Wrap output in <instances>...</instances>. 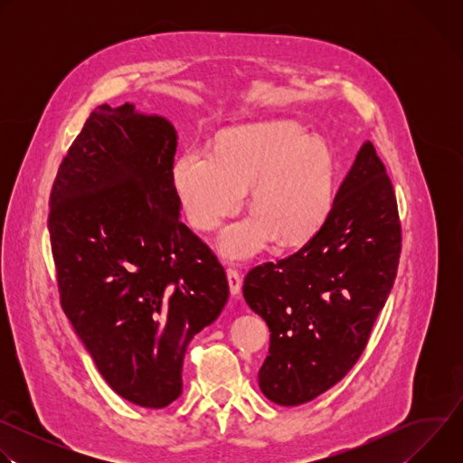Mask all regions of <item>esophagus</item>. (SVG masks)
Segmentation results:
<instances>
[{
    "label": "esophagus",
    "instance_id": "esophagus-1",
    "mask_svg": "<svg viewBox=\"0 0 463 463\" xmlns=\"http://www.w3.org/2000/svg\"><path fill=\"white\" fill-rule=\"evenodd\" d=\"M227 280H229L231 293H232V295H238L240 289H241V275H240V271L234 269V268H229V269H227Z\"/></svg>",
    "mask_w": 463,
    "mask_h": 463
}]
</instances>
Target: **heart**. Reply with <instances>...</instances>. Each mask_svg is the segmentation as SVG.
Returning <instances> with one entry per match:
<instances>
[{
  "label": "heart",
  "mask_w": 463,
  "mask_h": 463,
  "mask_svg": "<svg viewBox=\"0 0 463 463\" xmlns=\"http://www.w3.org/2000/svg\"><path fill=\"white\" fill-rule=\"evenodd\" d=\"M172 177L188 223L202 232L216 231L234 214L250 188L252 214L220 240V250L231 260L254 256L271 240L280 249L307 241L335 195L332 150L284 122L229 129L214 156L190 148L174 163Z\"/></svg>",
  "instance_id": "obj_1"
}]
</instances>
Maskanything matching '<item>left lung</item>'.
I'll list each match as a JSON object with an SVG mask.
<instances>
[{"label":"left lung","mask_w":463,"mask_h":463,"mask_svg":"<svg viewBox=\"0 0 463 463\" xmlns=\"http://www.w3.org/2000/svg\"><path fill=\"white\" fill-rule=\"evenodd\" d=\"M402 222L392 181L366 141L322 227L297 252L252 268L245 302L268 322L258 372L268 400L295 407L337 384L364 352L398 275Z\"/></svg>","instance_id":"left-lung-1"}]
</instances>
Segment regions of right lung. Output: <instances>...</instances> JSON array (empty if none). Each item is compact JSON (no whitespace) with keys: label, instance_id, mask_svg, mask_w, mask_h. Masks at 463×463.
<instances>
[{"label":"right lung","instance_id":"1","mask_svg":"<svg viewBox=\"0 0 463 463\" xmlns=\"http://www.w3.org/2000/svg\"><path fill=\"white\" fill-rule=\"evenodd\" d=\"M177 134L134 104L99 106L58 166L49 234L63 313L124 400L165 409L192 337L229 298L213 249L179 220Z\"/></svg>","mask_w":463,"mask_h":463}]
</instances>
